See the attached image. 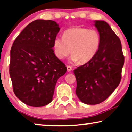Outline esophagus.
I'll return each instance as SVG.
<instances>
[{
    "label": "esophagus",
    "mask_w": 132,
    "mask_h": 132,
    "mask_svg": "<svg viewBox=\"0 0 132 132\" xmlns=\"http://www.w3.org/2000/svg\"><path fill=\"white\" fill-rule=\"evenodd\" d=\"M72 67H71V66H67L68 71H71V70H72Z\"/></svg>",
    "instance_id": "esophagus-1"
}]
</instances>
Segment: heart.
Here are the masks:
<instances>
[{
  "mask_svg": "<svg viewBox=\"0 0 132 132\" xmlns=\"http://www.w3.org/2000/svg\"><path fill=\"white\" fill-rule=\"evenodd\" d=\"M100 44L101 36L98 31L77 27L66 30L63 38H55L53 48L55 55L59 59H64L71 52V62L79 61L84 64L93 59Z\"/></svg>",
  "mask_w": 132,
  "mask_h": 132,
  "instance_id": "heart-1",
  "label": "heart"
}]
</instances>
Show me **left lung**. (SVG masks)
<instances>
[{
	"label": "left lung",
	"instance_id": "obj_1",
	"mask_svg": "<svg viewBox=\"0 0 132 132\" xmlns=\"http://www.w3.org/2000/svg\"><path fill=\"white\" fill-rule=\"evenodd\" d=\"M101 36V44L93 58L74 70L77 81L76 93L87 104L106 100L118 87L124 64L121 42L104 21H95Z\"/></svg>",
	"mask_w": 132,
	"mask_h": 132
}]
</instances>
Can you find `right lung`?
<instances>
[{
  "mask_svg": "<svg viewBox=\"0 0 132 132\" xmlns=\"http://www.w3.org/2000/svg\"><path fill=\"white\" fill-rule=\"evenodd\" d=\"M60 29L54 21L35 20L13 44L9 68L13 90L27 105L41 107L49 104L57 80L67 71L53 50Z\"/></svg>",
  "mask_w": 132,
  "mask_h": 132,
  "instance_id": "right-lung-1",
  "label": "right lung"
}]
</instances>
